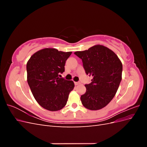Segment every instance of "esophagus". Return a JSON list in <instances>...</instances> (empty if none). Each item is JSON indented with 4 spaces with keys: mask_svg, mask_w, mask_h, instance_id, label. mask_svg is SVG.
I'll use <instances>...</instances> for the list:
<instances>
[{
    "mask_svg": "<svg viewBox=\"0 0 147 147\" xmlns=\"http://www.w3.org/2000/svg\"><path fill=\"white\" fill-rule=\"evenodd\" d=\"M74 83H75V85H76V86H77V85H78V84H80V82H74Z\"/></svg>",
    "mask_w": 147,
    "mask_h": 147,
    "instance_id": "esophagus-1",
    "label": "esophagus"
}]
</instances>
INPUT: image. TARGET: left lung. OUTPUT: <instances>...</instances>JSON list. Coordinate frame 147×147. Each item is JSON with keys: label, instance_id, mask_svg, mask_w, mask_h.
Returning a JSON list of instances; mask_svg holds the SVG:
<instances>
[{"label": "left lung", "instance_id": "left-lung-1", "mask_svg": "<svg viewBox=\"0 0 147 147\" xmlns=\"http://www.w3.org/2000/svg\"><path fill=\"white\" fill-rule=\"evenodd\" d=\"M74 54L82 60L86 74L92 77L91 83L84 85L86 91L81 96L83 105L91 110L105 107L116 94L121 81V61L112 50L101 45Z\"/></svg>", "mask_w": 147, "mask_h": 147}]
</instances>
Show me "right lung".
Instances as JSON below:
<instances>
[{
    "label": "right lung",
    "instance_id": "add662e5",
    "mask_svg": "<svg viewBox=\"0 0 147 147\" xmlns=\"http://www.w3.org/2000/svg\"><path fill=\"white\" fill-rule=\"evenodd\" d=\"M71 54L46 48L35 53L28 61V84L35 99L46 110L54 112L64 108L74 90L73 81L59 77Z\"/></svg>",
    "mask_w": 147,
    "mask_h": 147
}]
</instances>
